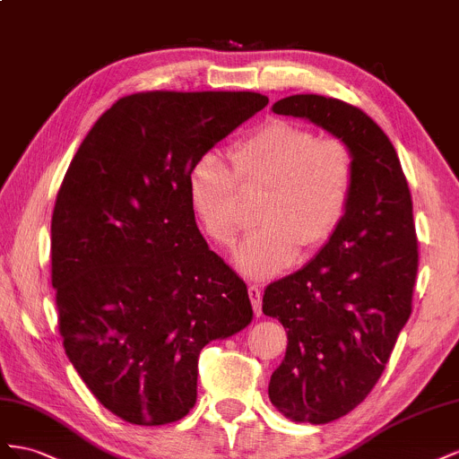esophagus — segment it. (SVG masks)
Wrapping results in <instances>:
<instances>
[{
	"label": "esophagus",
	"mask_w": 459,
	"mask_h": 459,
	"mask_svg": "<svg viewBox=\"0 0 459 459\" xmlns=\"http://www.w3.org/2000/svg\"><path fill=\"white\" fill-rule=\"evenodd\" d=\"M247 292H250L255 316H261V296H264V292H261V288L255 286V284H252L250 288H247Z\"/></svg>",
	"instance_id": "1"
}]
</instances>
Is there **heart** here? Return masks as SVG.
Instances as JSON below:
<instances>
[{
	"mask_svg": "<svg viewBox=\"0 0 459 459\" xmlns=\"http://www.w3.org/2000/svg\"><path fill=\"white\" fill-rule=\"evenodd\" d=\"M234 169L204 153L188 173L190 207L204 232L229 246L242 229L240 186H269L257 230L234 252L250 279H271L290 267L302 246L317 252L342 227L356 185V157L340 138H317L284 119L257 126L230 150Z\"/></svg>",
	"mask_w": 459,
	"mask_h": 459,
	"instance_id": "b5f03b06",
	"label": "heart"
}]
</instances>
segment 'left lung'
<instances>
[{
  "mask_svg": "<svg viewBox=\"0 0 459 459\" xmlns=\"http://www.w3.org/2000/svg\"><path fill=\"white\" fill-rule=\"evenodd\" d=\"M273 111L321 126L356 157L342 227L309 264L264 294V313L288 336L271 375V403L296 423L325 425L373 390L411 316L419 261L411 194L394 146L361 109L296 94Z\"/></svg>",
  "mask_w": 459,
  "mask_h": 459,
  "instance_id": "8db88e82",
  "label": "left lung"
}]
</instances>
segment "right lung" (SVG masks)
I'll return each instance as SVG.
<instances>
[{"instance_id": "right-lung-1", "label": "right lung", "mask_w": 459, "mask_h": 459, "mask_svg": "<svg viewBox=\"0 0 459 459\" xmlns=\"http://www.w3.org/2000/svg\"><path fill=\"white\" fill-rule=\"evenodd\" d=\"M269 103L255 91H142L91 126L51 217L65 353L126 423L178 421L205 344L252 323L244 281L209 250L188 200L194 161Z\"/></svg>"}]
</instances>
